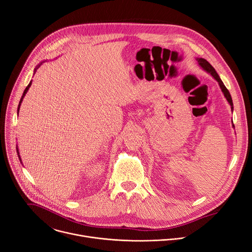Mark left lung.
<instances>
[{
  "label": "left lung",
  "mask_w": 252,
  "mask_h": 252,
  "mask_svg": "<svg viewBox=\"0 0 252 252\" xmlns=\"http://www.w3.org/2000/svg\"><path fill=\"white\" fill-rule=\"evenodd\" d=\"M196 61H197L198 64L200 65V68L204 69V70H205L206 72H208L209 74H211V75L214 77V79H216V80H217V82L219 83L220 88H221V90H222V92H223L224 96L226 97L227 101H228V102H229V104L231 105V109H232V111H233V101H232V98H231L230 92L228 91V89H227V88H226V86L224 85V83H223V82H222V80L220 79L219 75L217 74L216 70L213 68L212 64H211L207 60H205V59L197 58V59H196Z\"/></svg>",
  "instance_id": "obj_1"
}]
</instances>
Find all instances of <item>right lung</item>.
I'll return each mask as SVG.
<instances>
[{
  "instance_id": "1",
  "label": "right lung",
  "mask_w": 252,
  "mask_h": 252,
  "mask_svg": "<svg viewBox=\"0 0 252 252\" xmlns=\"http://www.w3.org/2000/svg\"><path fill=\"white\" fill-rule=\"evenodd\" d=\"M43 63V62H42ZM42 63H40L37 66H36V68L34 69V74H35V72H36V70L39 68V66L42 64ZM31 81H30V83L28 84V86L25 88V90H24V92H23V95H22V97H21V99H20V102H19V105H18V112H19V108H20V105H21V102L23 101V98H24V96H25V94L27 93V91L29 90V88H30V86H31ZM16 149H17V154H18V157H19V159H20V161H21V158H20V155H19V150H18V147H16Z\"/></svg>"
}]
</instances>
